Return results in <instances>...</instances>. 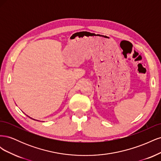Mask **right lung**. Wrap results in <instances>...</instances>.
Wrapping results in <instances>:
<instances>
[{
	"instance_id": "right-lung-1",
	"label": "right lung",
	"mask_w": 161,
	"mask_h": 161,
	"mask_svg": "<svg viewBox=\"0 0 161 161\" xmlns=\"http://www.w3.org/2000/svg\"><path fill=\"white\" fill-rule=\"evenodd\" d=\"M28 117H29V116H28ZM29 118H30V117H29ZM31 119H32V118H31ZM34 120H35V119H34Z\"/></svg>"
}]
</instances>
